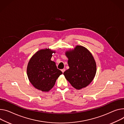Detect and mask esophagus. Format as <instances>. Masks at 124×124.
<instances>
[{
  "mask_svg": "<svg viewBox=\"0 0 124 124\" xmlns=\"http://www.w3.org/2000/svg\"><path fill=\"white\" fill-rule=\"evenodd\" d=\"M61 71H62V73H63L65 71V69H62V70H61Z\"/></svg>",
  "mask_w": 124,
  "mask_h": 124,
  "instance_id": "esophagus-1",
  "label": "esophagus"
}]
</instances>
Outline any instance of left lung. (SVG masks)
<instances>
[{
	"label": "left lung",
	"mask_w": 124,
	"mask_h": 124,
	"mask_svg": "<svg viewBox=\"0 0 124 124\" xmlns=\"http://www.w3.org/2000/svg\"><path fill=\"white\" fill-rule=\"evenodd\" d=\"M68 70L63 73L71 85L77 89L87 86L95 77L96 66L93 56L86 48L77 46L74 50L67 51Z\"/></svg>",
	"instance_id": "left-lung-1"
}]
</instances>
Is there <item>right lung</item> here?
<instances>
[{
  "instance_id": "add662e5",
  "label": "right lung",
  "mask_w": 124,
  "mask_h": 124,
  "mask_svg": "<svg viewBox=\"0 0 124 124\" xmlns=\"http://www.w3.org/2000/svg\"><path fill=\"white\" fill-rule=\"evenodd\" d=\"M53 53L55 51L49 49L40 50L32 56L28 65L27 71L30 82L42 92L50 91L62 74L55 63L51 60Z\"/></svg>"
}]
</instances>
